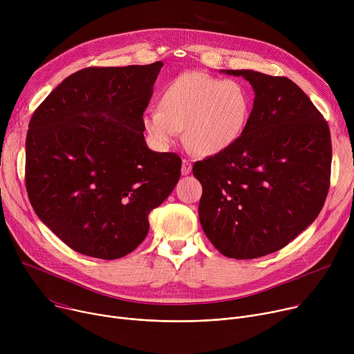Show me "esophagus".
Masks as SVG:
<instances>
[{"instance_id":"1","label":"esophagus","mask_w":354,"mask_h":354,"mask_svg":"<svg viewBox=\"0 0 354 354\" xmlns=\"http://www.w3.org/2000/svg\"><path fill=\"white\" fill-rule=\"evenodd\" d=\"M192 171V162L189 159L182 160V175H189Z\"/></svg>"}]
</instances>
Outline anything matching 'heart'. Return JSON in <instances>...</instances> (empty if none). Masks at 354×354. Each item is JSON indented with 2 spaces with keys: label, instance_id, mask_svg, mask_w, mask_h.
<instances>
[{
  "label": "heart",
  "instance_id": "heart-1",
  "mask_svg": "<svg viewBox=\"0 0 354 354\" xmlns=\"http://www.w3.org/2000/svg\"><path fill=\"white\" fill-rule=\"evenodd\" d=\"M251 109V93L243 83L186 72L165 87L159 110L144 114V128L159 149H168L183 130L187 147L212 156L240 140Z\"/></svg>",
  "mask_w": 354,
  "mask_h": 354
}]
</instances>
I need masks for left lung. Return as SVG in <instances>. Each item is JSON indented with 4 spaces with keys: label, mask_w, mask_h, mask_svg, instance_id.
<instances>
[{
    "label": "left lung",
    "mask_w": 354,
    "mask_h": 354,
    "mask_svg": "<svg viewBox=\"0 0 354 354\" xmlns=\"http://www.w3.org/2000/svg\"><path fill=\"white\" fill-rule=\"evenodd\" d=\"M224 72L250 82L255 99L240 140L194 165L203 187L199 220L223 255L251 260L283 248L322 210L330 185V131L292 80Z\"/></svg>",
    "instance_id": "obj_1"
}]
</instances>
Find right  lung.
Here are the masks:
<instances>
[{"mask_svg":"<svg viewBox=\"0 0 354 354\" xmlns=\"http://www.w3.org/2000/svg\"><path fill=\"white\" fill-rule=\"evenodd\" d=\"M162 66L82 69L32 114L29 202L80 254L115 260L136 250L148 234V214L180 178L179 155L151 151L144 138L142 115Z\"/></svg>","mask_w":354,"mask_h":354,"instance_id":"right-lung-1","label":"right lung"}]
</instances>
